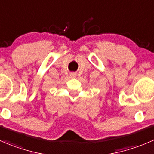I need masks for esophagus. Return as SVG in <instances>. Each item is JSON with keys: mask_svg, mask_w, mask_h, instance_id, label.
<instances>
[{"mask_svg": "<svg viewBox=\"0 0 154 154\" xmlns=\"http://www.w3.org/2000/svg\"><path fill=\"white\" fill-rule=\"evenodd\" d=\"M71 77H75L76 74H74V73H72V74H71Z\"/></svg>", "mask_w": 154, "mask_h": 154, "instance_id": "34e87169", "label": "esophagus"}]
</instances>
